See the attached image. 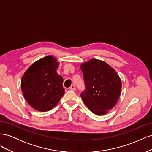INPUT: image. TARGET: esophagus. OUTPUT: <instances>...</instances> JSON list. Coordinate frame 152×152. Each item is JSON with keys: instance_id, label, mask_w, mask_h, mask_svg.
Returning a JSON list of instances; mask_svg holds the SVG:
<instances>
[{"instance_id": "34e87169", "label": "esophagus", "mask_w": 152, "mask_h": 152, "mask_svg": "<svg viewBox=\"0 0 152 152\" xmlns=\"http://www.w3.org/2000/svg\"><path fill=\"white\" fill-rule=\"evenodd\" d=\"M70 90H72V91H74V90L75 89V86L73 85V84H72V85L70 86Z\"/></svg>"}]
</instances>
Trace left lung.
<instances>
[{
	"label": "left lung",
	"instance_id": "left-lung-1",
	"mask_svg": "<svg viewBox=\"0 0 152 152\" xmlns=\"http://www.w3.org/2000/svg\"><path fill=\"white\" fill-rule=\"evenodd\" d=\"M85 82L81 98L97 115L107 114L116 104L121 94L122 82L114 69L104 61L92 59L80 65Z\"/></svg>",
	"mask_w": 152,
	"mask_h": 152
}]
</instances>
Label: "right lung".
I'll return each mask as SVG.
<instances>
[{
  "label": "right lung",
  "mask_w": 152,
  "mask_h": 152,
  "mask_svg": "<svg viewBox=\"0 0 152 152\" xmlns=\"http://www.w3.org/2000/svg\"><path fill=\"white\" fill-rule=\"evenodd\" d=\"M59 63L53 56L35 61L21 78L24 97L31 107L40 112L53 109L65 93L63 79L56 72Z\"/></svg>",
  "instance_id": "1"
}]
</instances>
